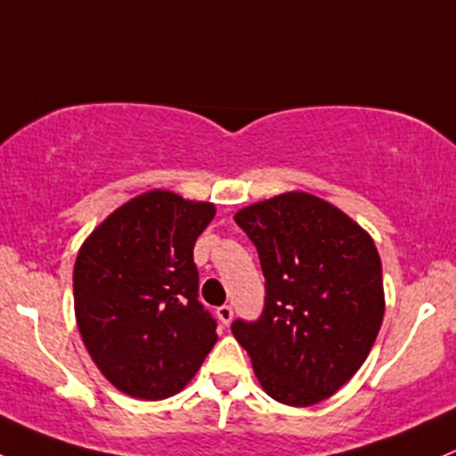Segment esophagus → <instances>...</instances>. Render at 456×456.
Wrapping results in <instances>:
<instances>
[{"label":"esophagus","mask_w":456,"mask_h":456,"mask_svg":"<svg viewBox=\"0 0 456 456\" xmlns=\"http://www.w3.org/2000/svg\"><path fill=\"white\" fill-rule=\"evenodd\" d=\"M216 316L220 320V324H224V327H227V324L232 322V318H233V309L229 307V305H223V307L216 309Z\"/></svg>","instance_id":"esophagus-1"}]
</instances>
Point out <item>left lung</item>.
<instances>
[{
    "mask_svg": "<svg viewBox=\"0 0 456 456\" xmlns=\"http://www.w3.org/2000/svg\"><path fill=\"white\" fill-rule=\"evenodd\" d=\"M257 247L266 305L232 331L270 398L309 407L333 396L366 362L385 314L383 268L362 224L301 190L236 212Z\"/></svg>",
    "mask_w": 456,
    "mask_h": 456,
    "instance_id": "obj_1",
    "label": "left lung"
}]
</instances>
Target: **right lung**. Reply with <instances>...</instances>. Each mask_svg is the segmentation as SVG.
<instances>
[{"label": "right lung", "mask_w": 456, "mask_h": 456, "mask_svg": "<svg viewBox=\"0 0 456 456\" xmlns=\"http://www.w3.org/2000/svg\"><path fill=\"white\" fill-rule=\"evenodd\" d=\"M214 214V203L155 188L114 209L79 247L75 320L90 359L118 392L171 398L216 344L192 259Z\"/></svg>", "instance_id": "right-lung-1"}]
</instances>
